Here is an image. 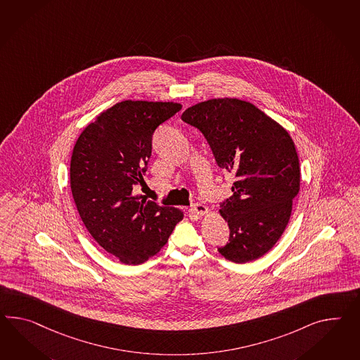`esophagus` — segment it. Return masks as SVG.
<instances>
[{
    "label": "esophagus",
    "mask_w": 360,
    "mask_h": 360,
    "mask_svg": "<svg viewBox=\"0 0 360 360\" xmlns=\"http://www.w3.org/2000/svg\"><path fill=\"white\" fill-rule=\"evenodd\" d=\"M191 212H193V214H197V215H203V214H206L207 212V207L202 205V203H194L191 206Z\"/></svg>",
    "instance_id": "obj_1"
}]
</instances>
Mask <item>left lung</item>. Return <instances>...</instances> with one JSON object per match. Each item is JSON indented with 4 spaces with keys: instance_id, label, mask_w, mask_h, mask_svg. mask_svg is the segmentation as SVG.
Listing matches in <instances>:
<instances>
[{
    "instance_id": "8db88e82",
    "label": "left lung",
    "mask_w": 360,
    "mask_h": 360,
    "mask_svg": "<svg viewBox=\"0 0 360 360\" xmlns=\"http://www.w3.org/2000/svg\"><path fill=\"white\" fill-rule=\"evenodd\" d=\"M181 120L202 133L217 165L236 179L233 194L221 202L230 239L219 253L236 264L264 256L282 236L299 193L290 134L256 105L231 98L198 103Z\"/></svg>"
}]
</instances>
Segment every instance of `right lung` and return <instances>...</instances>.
<instances>
[{
    "instance_id": "1",
    "label": "right lung",
    "mask_w": 360,
    "mask_h": 360,
    "mask_svg": "<svg viewBox=\"0 0 360 360\" xmlns=\"http://www.w3.org/2000/svg\"><path fill=\"white\" fill-rule=\"evenodd\" d=\"M180 110L176 103H117L74 146L70 186L77 210L96 243L122 264L139 265L157 255L183 219L175 207L134 193L148 171L153 134Z\"/></svg>"
}]
</instances>
